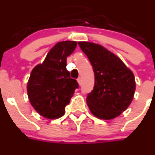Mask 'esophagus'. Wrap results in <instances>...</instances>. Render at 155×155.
I'll return each mask as SVG.
<instances>
[{"instance_id":"obj_1","label":"esophagus","mask_w":155,"mask_h":155,"mask_svg":"<svg viewBox=\"0 0 155 155\" xmlns=\"http://www.w3.org/2000/svg\"><path fill=\"white\" fill-rule=\"evenodd\" d=\"M78 84H80V85H81V84H82V80H81V78H78L77 79Z\"/></svg>"}]
</instances>
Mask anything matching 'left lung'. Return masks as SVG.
<instances>
[{
    "label": "left lung",
    "mask_w": 155,
    "mask_h": 155,
    "mask_svg": "<svg viewBox=\"0 0 155 155\" xmlns=\"http://www.w3.org/2000/svg\"><path fill=\"white\" fill-rule=\"evenodd\" d=\"M78 44L94 71V87L87 97L90 111L103 120L117 117L133 99L136 82L133 72L121 59L102 46L85 41Z\"/></svg>",
    "instance_id": "8db88e82"
}]
</instances>
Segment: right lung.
<instances>
[{
	"label": "right lung",
	"instance_id": "right-lung-1",
	"mask_svg": "<svg viewBox=\"0 0 155 155\" xmlns=\"http://www.w3.org/2000/svg\"><path fill=\"white\" fill-rule=\"evenodd\" d=\"M77 47L76 41L59 42L47 53L43 63L31 73L27 92L31 105L41 116L48 119L61 117L70 102L78 84L70 78L66 59Z\"/></svg>",
	"mask_w": 155,
	"mask_h": 155
}]
</instances>
